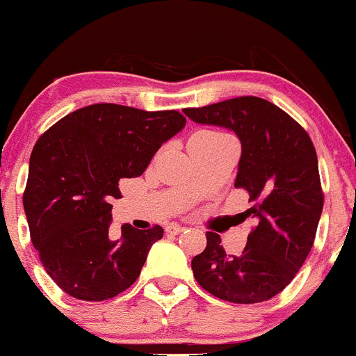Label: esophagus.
I'll use <instances>...</instances> for the list:
<instances>
[{
	"mask_svg": "<svg viewBox=\"0 0 356 356\" xmlns=\"http://www.w3.org/2000/svg\"><path fill=\"white\" fill-rule=\"evenodd\" d=\"M184 225H177V224H170L167 225V232H170V234H181L182 231H184Z\"/></svg>",
	"mask_w": 356,
	"mask_h": 356,
	"instance_id": "34e87169",
	"label": "esophagus"
}]
</instances>
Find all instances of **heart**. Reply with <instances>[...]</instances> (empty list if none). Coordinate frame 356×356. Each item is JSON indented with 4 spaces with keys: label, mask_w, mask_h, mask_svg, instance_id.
Returning a JSON list of instances; mask_svg holds the SVG:
<instances>
[{
    "label": "heart",
    "mask_w": 356,
    "mask_h": 356,
    "mask_svg": "<svg viewBox=\"0 0 356 356\" xmlns=\"http://www.w3.org/2000/svg\"><path fill=\"white\" fill-rule=\"evenodd\" d=\"M196 138H204V139H229V136L222 134L218 131H200L196 132Z\"/></svg>",
    "instance_id": "b5f03b06"
}]
</instances>
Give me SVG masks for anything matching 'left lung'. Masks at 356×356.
<instances>
[{
	"label": "left lung",
	"instance_id": "8db88e82",
	"mask_svg": "<svg viewBox=\"0 0 356 356\" xmlns=\"http://www.w3.org/2000/svg\"><path fill=\"white\" fill-rule=\"evenodd\" d=\"M193 122L236 132L241 141L236 188L250 195L257 220L241 254H227L220 236L207 232V248L191 261L204 291L231 303H260L293 281L314 246L324 207L314 143L274 103L257 96L182 110Z\"/></svg>",
	"mask_w": 356,
	"mask_h": 356
}]
</instances>
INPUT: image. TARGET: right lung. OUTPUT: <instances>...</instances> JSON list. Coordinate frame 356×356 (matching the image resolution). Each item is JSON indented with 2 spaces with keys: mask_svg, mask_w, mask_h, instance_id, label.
Returning a JSON list of instances; mask_svg holds the SVG:
<instances>
[{
  "mask_svg": "<svg viewBox=\"0 0 356 356\" xmlns=\"http://www.w3.org/2000/svg\"><path fill=\"white\" fill-rule=\"evenodd\" d=\"M184 125L175 110L98 103L72 111L38 139L24 210L42 267L67 294L110 300L139 277L163 229L124 224L111 239V201L122 198L120 179L139 177Z\"/></svg>",
  "mask_w": 356,
  "mask_h": 356,
  "instance_id": "obj_1",
  "label": "right lung"
}]
</instances>
